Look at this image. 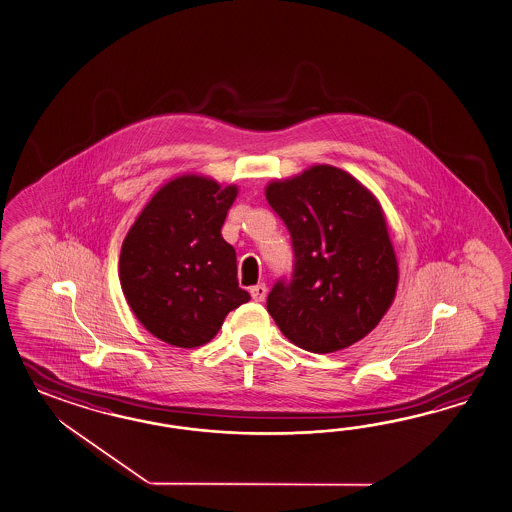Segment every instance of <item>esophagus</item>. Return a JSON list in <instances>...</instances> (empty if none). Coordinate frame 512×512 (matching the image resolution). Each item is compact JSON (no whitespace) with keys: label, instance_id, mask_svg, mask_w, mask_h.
<instances>
[{"label":"esophagus","instance_id":"1","mask_svg":"<svg viewBox=\"0 0 512 512\" xmlns=\"http://www.w3.org/2000/svg\"><path fill=\"white\" fill-rule=\"evenodd\" d=\"M266 292H268V288H266L264 283H261V285H255V287H251L250 290L251 298L255 301H264V298H266Z\"/></svg>","mask_w":512,"mask_h":512}]
</instances>
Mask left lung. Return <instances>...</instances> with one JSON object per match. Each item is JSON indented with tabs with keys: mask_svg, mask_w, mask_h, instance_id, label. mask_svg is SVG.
<instances>
[{
	"mask_svg": "<svg viewBox=\"0 0 512 512\" xmlns=\"http://www.w3.org/2000/svg\"><path fill=\"white\" fill-rule=\"evenodd\" d=\"M264 192L294 248L292 281H277L266 300L275 324L312 353L359 342L387 314L398 288V259L381 203L331 164L270 181Z\"/></svg>",
	"mask_w": 512,
	"mask_h": 512,
	"instance_id": "obj_1",
	"label": "left lung"
}]
</instances>
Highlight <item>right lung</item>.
Instances as JSON below:
<instances>
[{
	"instance_id": "1",
	"label": "right lung",
	"mask_w": 512,
	"mask_h": 512,
	"mask_svg": "<svg viewBox=\"0 0 512 512\" xmlns=\"http://www.w3.org/2000/svg\"><path fill=\"white\" fill-rule=\"evenodd\" d=\"M237 194V185L222 187L207 175H177L125 235L118 262L125 301L170 346L211 342L225 316L250 301L238 287L237 253L222 237Z\"/></svg>"
}]
</instances>
